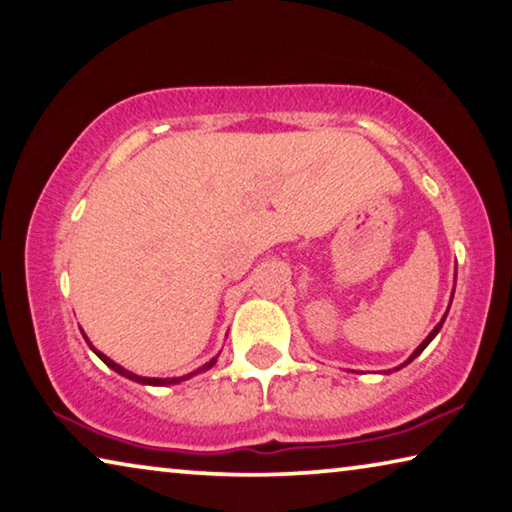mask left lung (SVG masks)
<instances>
[{
  "instance_id": "left-lung-1",
  "label": "left lung",
  "mask_w": 512,
  "mask_h": 512,
  "mask_svg": "<svg viewBox=\"0 0 512 512\" xmlns=\"http://www.w3.org/2000/svg\"><path fill=\"white\" fill-rule=\"evenodd\" d=\"M442 322H445V320H442ZM442 322H440V324H438V326H435V329H433V331H431V333H429V335H426V340H424V342H422V345H420V347H417V349H415V351H413V356H410V358H408V360H406V363H410V360H413V358H417V356H420V354H422V351H424V349H426V345H429V342H431V340H433V338H435V335H438V331H440V329H442ZM406 363H404V365H406Z\"/></svg>"
}]
</instances>
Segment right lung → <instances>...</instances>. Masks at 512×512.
I'll list each match as a JSON object with an SVG mask.
<instances>
[{"label":"right lung","mask_w":512,"mask_h":512,"mask_svg":"<svg viewBox=\"0 0 512 512\" xmlns=\"http://www.w3.org/2000/svg\"><path fill=\"white\" fill-rule=\"evenodd\" d=\"M83 338H86V335H83ZM95 354L104 360V363L111 367V370H115L117 374H122V376H127V379H131V381H136V383H145V385H170V383H179V381H186V379H190L192 374H197V372H201V370H208V367H211L213 363H215V358L211 360V363H206L204 367H199L197 372H192V374H188V376H179V379H147V376H138V374H131L129 370H124V367H120L117 363H113L111 358L108 356H104L102 351H95Z\"/></svg>","instance_id":"add662e5"}]
</instances>
